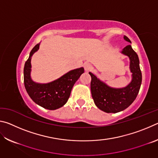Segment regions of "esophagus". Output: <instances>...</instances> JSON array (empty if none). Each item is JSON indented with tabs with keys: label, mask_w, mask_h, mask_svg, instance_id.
<instances>
[{
	"label": "esophagus",
	"mask_w": 158,
	"mask_h": 158,
	"mask_svg": "<svg viewBox=\"0 0 158 158\" xmlns=\"http://www.w3.org/2000/svg\"><path fill=\"white\" fill-rule=\"evenodd\" d=\"M91 68H92V66H91V65H90V64H89V63H85L84 64V69L86 72L89 71Z\"/></svg>",
	"instance_id": "34e87169"
}]
</instances>
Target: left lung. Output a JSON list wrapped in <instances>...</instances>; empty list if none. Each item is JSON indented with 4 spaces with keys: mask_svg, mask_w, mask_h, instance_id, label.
I'll return each instance as SVG.
<instances>
[{
    "mask_svg": "<svg viewBox=\"0 0 158 158\" xmlns=\"http://www.w3.org/2000/svg\"><path fill=\"white\" fill-rule=\"evenodd\" d=\"M123 38L131 43L127 37L124 36ZM121 53L130 59L132 80L126 86L118 89L112 88L101 81L93 73H89L91 77L90 90L93 100L97 107L106 113H118L127 109L137 98L142 81L138 55L131 45L125 47Z\"/></svg>",
    "mask_w": 158,
    "mask_h": 158,
    "instance_id": "1",
    "label": "left lung"
}]
</instances>
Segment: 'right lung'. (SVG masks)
<instances>
[{
    "label": "right lung",
    "mask_w": 158,
    "mask_h": 158,
    "mask_svg": "<svg viewBox=\"0 0 158 158\" xmlns=\"http://www.w3.org/2000/svg\"><path fill=\"white\" fill-rule=\"evenodd\" d=\"M40 43L31 50L23 69V80L26 91L37 105L49 110H55L65 105L75 82L84 73V68L69 71L60 78L47 84L35 82L31 79V58L39 49Z\"/></svg>",
    "instance_id": "1"
}]
</instances>
